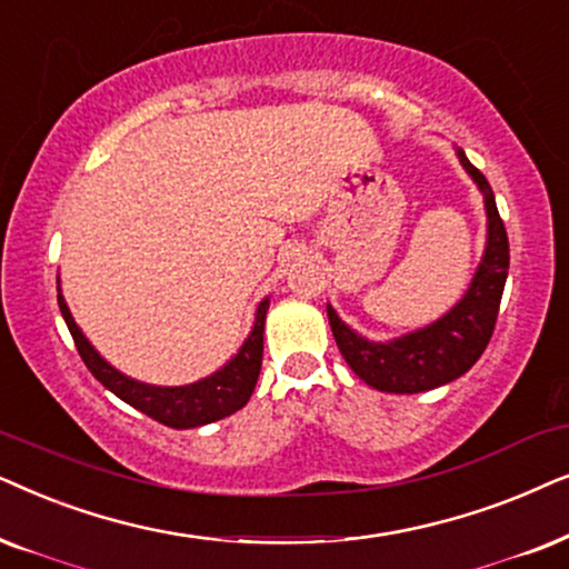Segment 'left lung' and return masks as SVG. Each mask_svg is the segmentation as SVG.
Listing matches in <instances>:
<instances>
[{
  "label": "left lung",
  "instance_id": "left-lung-1",
  "mask_svg": "<svg viewBox=\"0 0 569 569\" xmlns=\"http://www.w3.org/2000/svg\"><path fill=\"white\" fill-rule=\"evenodd\" d=\"M458 158L481 189L483 208H487V249L466 297L437 322L388 343L361 338L328 305L330 330L340 353L348 367L375 390L411 396L458 380L479 361L495 332L507 268H510V244L487 177L468 161L463 150H458Z\"/></svg>",
  "mask_w": 569,
  "mask_h": 569
}]
</instances>
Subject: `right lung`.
<instances>
[{"instance_id": "obj_1", "label": "right lung", "mask_w": 569, "mask_h": 569, "mask_svg": "<svg viewBox=\"0 0 569 569\" xmlns=\"http://www.w3.org/2000/svg\"><path fill=\"white\" fill-rule=\"evenodd\" d=\"M59 309L67 328L72 332L74 346H78L80 359L86 361L90 375L103 385L106 390H111L113 396L138 408L150 419L171 429H194L202 423H213L226 416L237 413L239 408L247 406V400L252 398L257 377H260L262 367V332H264V315H268L270 299H262L254 315V328L249 332L244 346L239 348V353L226 363L223 369H218L216 375L206 377V380L181 385V388H156V385H146L132 380V377L121 375L119 369H113L101 353L90 346V340L82 336L78 322L72 320L70 307L62 293L57 297Z\"/></svg>"}]
</instances>
